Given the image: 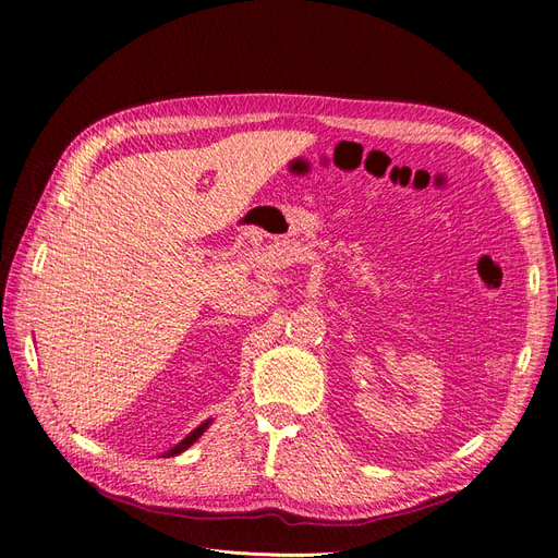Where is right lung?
<instances>
[{
	"label": "right lung",
	"mask_w": 558,
	"mask_h": 558,
	"mask_svg": "<svg viewBox=\"0 0 558 558\" xmlns=\"http://www.w3.org/2000/svg\"><path fill=\"white\" fill-rule=\"evenodd\" d=\"M211 421L214 418H207V421H202V424L195 428V430H191L189 435H185L183 437V440L179 442V445H174L172 449H167V451H162V456H165V459H170V456H177V453H181V451H185V449H189L193 442H197L199 440V437L202 435H205V430L211 426Z\"/></svg>",
	"instance_id": "obj_1"
}]
</instances>
